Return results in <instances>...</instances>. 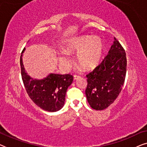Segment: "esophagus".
Masks as SVG:
<instances>
[{
  "label": "esophagus",
  "mask_w": 147,
  "mask_h": 147,
  "mask_svg": "<svg viewBox=\"0 0 147 147\" xmlns=\"http://www.w3.org/2000/svg\"><path fill=\"white\" fill-rule=\"evenodd\" d=\"M80 78V76H77V75H74V80H77L79 79Z\"/></svg>",
  "instance_id": "esophagus-1"
}]
</instances>
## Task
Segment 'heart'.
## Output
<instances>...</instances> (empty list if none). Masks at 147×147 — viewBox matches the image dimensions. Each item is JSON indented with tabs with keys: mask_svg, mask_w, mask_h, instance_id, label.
I'll return each instance as SVG.
<instances>
[{
	"mask_svg": "<svg viewBox=\"0 0 147 147\" xmlns=\"http://www.w3.org/2000/svg\"><path fill=\"white\" fill-rule=\"evenodd\" d=\"M63 51L59 55V61L65 68L70 65L67 54L78 53V63L86 70H92L100 63L104 53V44L98 36L84 35L68 40L63 46Z\"/></svg>",
	"mask_w": 147,
	"mask_h": 147,
	"instance_id": "1",
	"label": "heart"
}]
</instances>
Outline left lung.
Here are the masks:
<instances>
[{"instance_id":"left-lung-1","label":"left lung","mask_w":147,"mask_h":147,"mask_svg":"<svg viewBox=\"0 0 147 147\" xmlns=\"http://www.w3.org/2000/svg\"><path fill=\"white\" fill-rule=\"evenodd\" d=\"M103 61L88 74L86 95L90 106L96 110L108 108L121 92L126 73V57L124 48L114 38Z\"/></svg>"}]
</instances>
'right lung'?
<instances>
[{"mask_svg":"<svg viewBox=\"0 0 147 147\" xmlns=\"http://www.w3.org/2000/svg\"><path fill=\"white\" fill-rule=\"evenodd\" d=\"M24 48L20 57L21 76L28 95L37 106L47 112H57L65 103L67 90L73 82L70 74H49L43 79H34L26 72L23 63Z\"/></svg>","mask_w":147,"mask_h":147,"instance_id":"right-lung-1","label":"right lung"}]
</instances>
